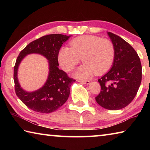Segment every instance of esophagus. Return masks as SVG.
<instances>
[{
  "mask_svg": "<svg viewBox=\"0 0 150 150\" xmlns=\"http://www.w3.org/2000/svg\"><path fill=\"white\" fill-rule=\"evenodd\" d=\"M79 82L81 83H83V84H85V85H88L90 84V81H81V80H79Z\"/></svg>",
  "mask_w": 150,
  "mask_h": 150,
  "instance_id": "1",
  "label": "esophagus"
}]
</instances>
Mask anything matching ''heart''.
I'll return each mask as SVG.
<instances>
[{
    "instance_id": "heart-1",
    "label": "heart",
    "mask_w": 150,
    "mask_h": 150,
    "mask_svg": "<svg viewBox=\"0 0 150 150\" xmlns=\"http://www.w3.org/2000/svg\"><path fill=\"white\" fill-rule=\"evenodd\" d=\"M71 47L63 46L58 53V61L65 71H71L81 58L84 63L73 73L81 79L89 78L94 73L100 75L111 67L115 59V46L110 40L94 35H84L72 40Z\"/></svg>"
}]
</instances>
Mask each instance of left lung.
Here are the masks:
<instances>
[{
  "label": "left lung",
  "instance_id": "obj_1",
  "mask_svg": "<svg viewBox=\"0 0 150 150\" xmlns=\"http://www.w3.org/2000/svg\"><path fill=\"white\" fill-rule=\"evenodd\" d=\"M115 46V59L110 71L98 80L101 91L95 99L108 110L126 107L135 97L142 81V65L135 50L118 35L108 32Z\"/></svg>",
  "mask_w": 150,
  "mask_h": 150
}]
</instances>
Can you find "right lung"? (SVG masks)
<instances>
[{
    "label": "right lung",
    "instance_id": "1",
    "mask_svg": "<svg viewBox=\"0 0 150 150\" xmlns=\"http://www.w3.org/2000/svg\"><path fill=\"white\" fill-rule=\"evenodd\" d=\"M71 35L50 34L30 42L20 52L14 67L15 92L20 100L32 110L51 113L61 107L69 97L70 87L75 80L58 68V53L63 43ZM38 53L48 60L49 74L44 86L34 92H27L20 87L17 69L21 61L28 54Z\"/></svg>",
    "mask_w": 150,
    "mask_h": 150
}]
</instances>
